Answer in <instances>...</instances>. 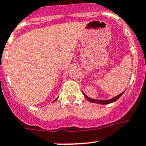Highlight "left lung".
Listing matches in <instances>:
<instances>
[{
    "label": "left lung",
    "mask_w": 146,
    "mask_h": 146,
    "mask_svg": "<svg viewBox=\"0 0 146 146\" xmlns=\"http://www.w3.org/2000/svg\"><path fill=\"white\" fill-rule=\"evenodd\" d=\"M125 92V91H124ZM124 92H122V93H121L120 94H119L118 96H115V97L112 98V99H111V100H93V99H91V98H89L88 96H87L85 94L83 93V94H84V97L86 98L87 100H88L89 102H94V103H98V104H101V105H106V104H110L111 103V102H113L117 101V100H118L119 98L121 96H122V94H124Z\"/></svg>",
    "instance_id": "left-lung-1"
}]
</instances>
